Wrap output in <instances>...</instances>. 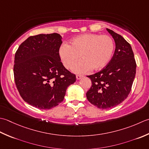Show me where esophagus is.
I'll return each mask as SVG.
<instances>
[{"instance_id":"obj_1","label":"esophagus","mask_w":149,"mask_h":149,"mask_svg":"<svg viewBox=\"0 0 149 149\" xmlns=\"http://www.w3.org/2000/svg\"><path fill=\"white\" fill-rule=\"evenodd\" d=\"M81 77H82V76H81V75L77 74V76H76V78H77V80H80V79Z\"/></svg>"}]
</instances>
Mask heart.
<instances>
[{"instance_id":"obj_1","label":"heart","mask_w":149,"mask_h":149,"mask_svg":"<svg viewBox=\"0 0 149 149\" xmlns=\"http://www.w3.org/2000/svg\"><path fill=\"white\" fill-rule=\"evenodd\" d=\"M114 41L108 35L87 33L72 39L70 44H63L60 48V56L67 69L80 58L72 66V70L83 74L93 70H100L107 65L113 54Z\"/></svg>"}]
</instances>
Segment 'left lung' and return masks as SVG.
<instances>
[{
  "label": "left lung",
  "instance_id": "left-lung-1",
  "mask_svg": "<svg viewBox=\"0 0 149 149\" xmlns=\"http://www.w3.org/2000/svg\"><path fill=\"white\" fill-rule=\"evenodd\" d=\"M107 30L116 44L114 55L101 71L87 76L92 85L86 93L91 104L102 109L116 107L127 98L131 91L136 70L130 44L113 30Z\"/></svg>",
  "mask_w": 149,
  "mask_h": 149
}]
</instances>
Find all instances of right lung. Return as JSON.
I'll return each mask as SVG.
<instances>
[{"mask_svg": "<svg viewBox=\"0 0 149 149\" xmlns=\"http://www.w3.org/2000/svg\"><path fill=\"white\" fill-rule=\"evenodd\" d=\"M62 43L58 33L29 36L15 53V82L26 102L40 109L61 103L75 74L63 65L59 54Z\"/></svg>", "mask_w": 149, "mask_h": 149, "instance_id": "obj_1", "label": "right lung"}]
</instances>
